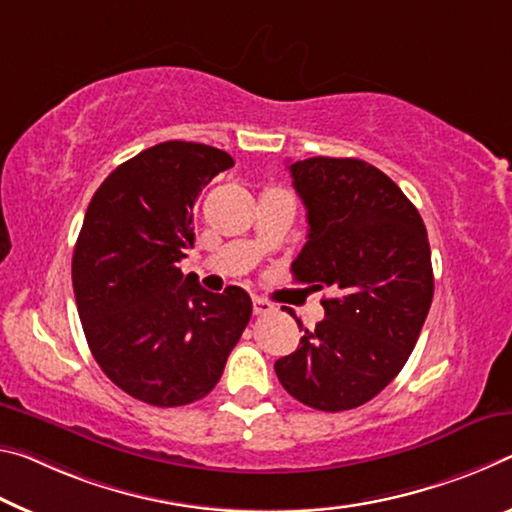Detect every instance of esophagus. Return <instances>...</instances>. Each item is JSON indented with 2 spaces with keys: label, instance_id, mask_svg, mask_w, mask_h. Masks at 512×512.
<instances>
[{
  "label": "esophagus",
  "instance_id": "obj_1",
  "mask_svg": "<svg viewBox=\"0 0 512 512\" xmlns=\"http://www.w3.org/2000/svg\"><path fill=\"white\" fill-rule=\"evenodd\" d=\"M253 312H255L257 316H266V314L275 312V305L271 303V300L259 298V296H253Z\"/></svg>",
  "mask_w": 512,
  "mask_h": 512
}]
</instances>
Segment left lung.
<instances>
[{
  "label": "left lung",
  "mask_w": 512,
  "mask_h": 512,
  "mask_svg": "<svg viewBox=\"0 0 512 512\" xmlns=\"http://www.w3.org/2000/svg\"><path fill=\"white\" fill-rule=\"evenodd\" d=\"M289 173L310 225L291 271L332 296L321 300L326 319L275 373L314 410H351L399 376L431 310L426 225L399 186L362 159L312 157Z\"/></svg>",
  "instance_id": "left-lung-1"
}]
</instances>
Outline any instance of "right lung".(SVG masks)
Instances as JSON below:
<instances>
[{
    "instance_id": "1",
    "label": "right lung",
    "mask_w": 512,
    "mask_h": 512,
    "mask_svg": "<svg viewBox=\"0 0 512 512\" xmlns=\"http://www.w3.org/2000/svg\"><path fill=\"white\" fill-rule=\"evenodd\" d=\"M232 166L212 145H152L100 184L81 225L72 287L88 348L111 383L157 408L212 392L253 314L241 287L212 294L180 269L200 191Z\"/></svg>"
}]
</instances>
